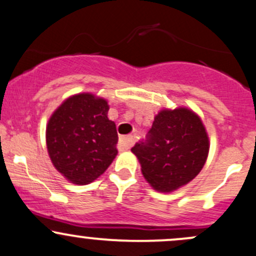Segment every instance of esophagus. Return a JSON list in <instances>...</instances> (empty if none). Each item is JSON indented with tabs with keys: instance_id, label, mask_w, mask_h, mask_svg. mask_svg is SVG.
Returning a JSON list of instances; mask_svg holds the SVG:
<instances>
[{
	"instance_id": "1",
	"label": "esophagus",
	"mask_w": 256,
	"mask_h": 256,
	"mask_svg": "<svg viewBox=\"0 0 256 256\" xmlns=\"http://www.w3.org/2000/svg\"><path fill=\"white\" fill-rule=\"evenodd\" d=\"M134 143V138L132 136H124L120 138L119 141V147L120 150H128V148L132 146Z\"/></svg>"
}]
</instances>
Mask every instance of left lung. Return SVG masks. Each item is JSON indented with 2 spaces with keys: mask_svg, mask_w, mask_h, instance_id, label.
I'll list each match as a JSON object with an SVG mask.
<instances>
[{
  "mask_svg": "<svg viewBox=\"0 0 256 256\" xmlns=\"http://www.w3.org/2000/svg\"><path fill=\"white\" fill-rule=\"evenodd\" d=\"M144 178L154 190L171 192L200 172L209 153V138L200 118L187 108L162 110L146 140L131 148Z\"/></svg>",
  "mask_w": 256,
  "mask_h": 256,
  "instance_id": "left-lung-1",
  "label": "left lung"
}]
</instances>
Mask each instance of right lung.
Masks as SVG:
<instances>
[{"mask_svg": "<svg viewBox=\"0 0 256 256\" xmlns=\"http://www.w3.org/2000/svg\"><path fill=\"white\" fill-rule=\"evenodd\" d=\"M106 100L80 94L64 100L46 128L50 158L62 175L75 184L100 178L118 154L115 122L108 119Z\"/></svg>", "mask_w": 256, "mask_h": 256, "instance_id": "right-lung-1", "label": "right lung"}]
</instances>
